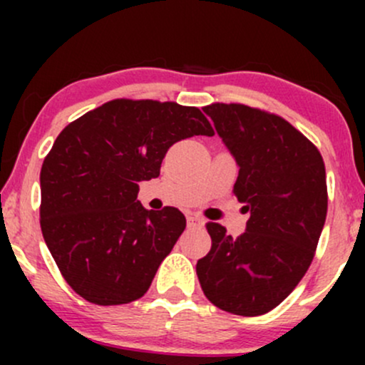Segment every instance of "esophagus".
<instances>
[{
    "label": "esophagus",
    "instance_id": "obj_1",
    "mask_svg": "<svg viewBox=\"0 0 365 365\" xmlns=\"http://www.w3.org/2000/svg\"><path fill=\"white\" fill-rule=\"evenodd\" d=\"M187 223L188 228H202L204 226V220L197 215H188L187 216Z\"/></svg>",
    "mask_w": 365,
    "mask_h": 365
}]
</instances>
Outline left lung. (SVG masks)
Listing matches in <instances>:
<instances>
[{
	"mask_svg": "<svg viewBox=\"0 0 365 365\" xmlns=\"http://www.w3.org/2000/svg\"><path fill=\"white\" fill-rule=\"evenodd\" d=\"M238 166L233 187L250 211L233 238L207 223L212 245L197 261L204 295L237 316H261L290 295L311 266L328 212L319 150L287 120L244 106L202 108Z\"/></svg>",
	"mask_w": 365,
	"mask_h": 365,
	"instance_id": "8db88e82",
	"label": "left lung"
}]
</instances>
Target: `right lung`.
Here are the masks:
<instances>
[{
    "label": "right lung",
    "mask_w": 365,
    "mask_h": 365,
    "mask_svg": "<svg viewBox=\"0 0 365 365\" xmlns=\"http://www.w3.org/2000/svg\"><path fill=\"white\" fill-rule=\"evenodd\" d=\"M194 135H215L199 108L115 99L54 140L41 170V230L82 299L120 305L149 290L187 221L177 207L142 206L139 182L158 178L171 145Z\"/></svg>",
    "instance_id": "add662e5"
}]
</instances>
